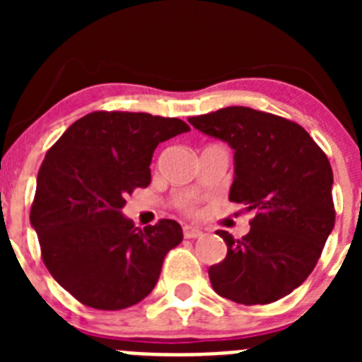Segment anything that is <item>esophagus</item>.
Here are the masks:
<instances>
[{
    "instance_id": "34e87169",
    "label": "esophagus",
    "mask_w": 362,
    "mask_h": 362,
    "mask_svg": "<svg viewBox=\"0 0 362 362\" xmlns=\"http://www.w3.org/2000/svg\"><path fill=\"white\" fill-rule=\"evenodd\" d=\"M183 235L187 239H196V238H201V235H203V232H201L199 228H196V226L185 225L183 226Z\"/></svg>"
}]
</instances>
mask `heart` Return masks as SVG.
<instances>
[{
    "instance_id": "b5f03b06",
    "label": "heart",
    "mask_w": 362,
    "mask_h": 362,
    "mask_svg": "<svg viewBox=\"0 0 362 362\" xmlns=\"http://www.w3.org/2000/svg\"><path fill=\"white\" fill-rule=\"evenodd\" d=\"M187 209H188V206H187Z\"/></svg>"
}]
</instances>
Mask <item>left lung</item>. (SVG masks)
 I'll return each instance as SVG.
<instances>
[{
    "mask_svg": "<svg viewBox=\"0 0 362 362\" xmlns=\"http://www.w3.org/2000/svg\"><path fill=\"white\" fill-rule=\"evenodd\" d=\"M197 130L233 148L228 199L254 212L250 232L233 239L209 268L212 288L239 305H268L305 283L335 223L334 174L326 153L300 124L248 107L190 117Z\"/></svg>",
    "mask_w": 362,
    "mask_h": 362,
    "instance_id": "left-lung-1",
    "label": "left lung"
}]
</instances>
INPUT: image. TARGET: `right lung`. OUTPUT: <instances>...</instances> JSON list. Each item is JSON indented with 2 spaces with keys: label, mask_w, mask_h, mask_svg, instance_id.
Masks as SVG:
<instances>
[{
  "label": "right lung",
  "mask_w": 362,
  "mask_h": 362,
  "mask_svg": "<svg viewBox=\"0 0 362 362\" xmlns=\"http://www.w3.org/2000/svg\"><path fill=\"white\" fill-rule=\"evenodd\" d=\"M188 130L177 117L99 110L70 124L45 156L30 223L50 276L85 306L137 305L158 283L165 255L183 241L177 221L141 230L121 209L150 185L156 146Z\"/></svg>",
  "instance_id": "obj_1"
}]
</instances>
